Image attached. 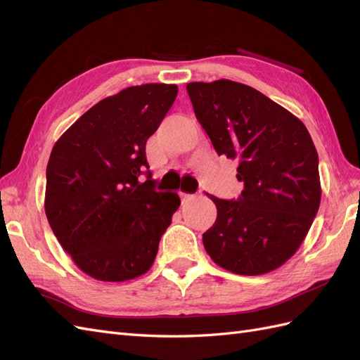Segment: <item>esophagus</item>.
Here are the masks:
<instances>
[{
	"instance_id": "34e87169",
	"label": "esophagus",
	"mask_w": 360,
	"mask_h": 360,
	"mask_svg": "<svg viewBox=\"0 0 360 360\" xmlns=\"http://www.w3.org/2000/svg\"><path fill=\"white\" fill-rule=\"evenodd\" d=\"M179 197H180V200H181V202H184V201H188L192 195H189V193H184V192H179Z\"/></svg>"
}]
</instances>
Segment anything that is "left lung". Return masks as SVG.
<instances>
[{
  "label": "left lung",
  "instance_id": "8db88e82",
  "mask_svg": "<svg viewBox=\"0 0 360 360\" xmlns=\"http://www.w3.org/2000/svg\"><path fill=\"white\" fill-rule=\"evenodd\" d=\"M195 115L217 155L237 160V200L212 197L216 222L207 254L237 275L278 269L307 237L321 200L319 155L308 129L252 86L219 79L186 85Z\"/></svg>",
  "mask_w": 360,
  "mask_h": 360
}]
</instances>
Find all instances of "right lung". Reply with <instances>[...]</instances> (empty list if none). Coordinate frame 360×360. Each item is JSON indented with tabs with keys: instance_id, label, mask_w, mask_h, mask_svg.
<instances>
[{
	"instance_id": "right-lung-1",
	"label": "right lung",
	"mask_w": 360,
	"mask_h": 360,
	"mask_svg": "<svg viewBox=\"0 0 360 360\" xmlns=\"http://www.w3.org/2000/svg\"><path fill=\"white\" fill-rule=\"evenodd\" d=\"M177 85L129 86L96 103L61 135L46 168L45 212L53 234L89 276L123 282L144 275L179 209L158 192L146 158L177 97ZM148 168V180L139 176Z\"/></svg>"
}]
</instances>
